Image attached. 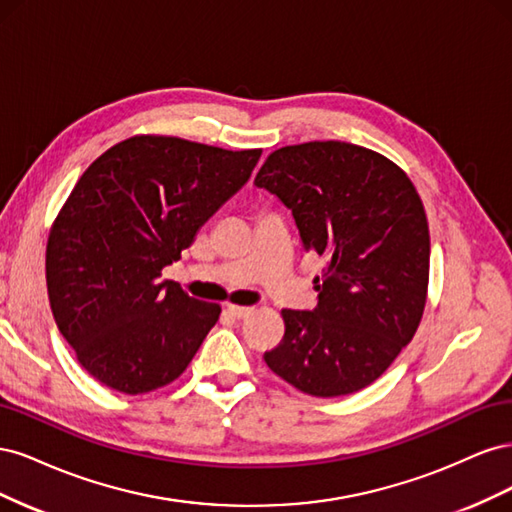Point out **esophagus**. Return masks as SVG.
<instances>
[{
	"label": "esophagus",
	"instance_id": "obj_1",
	"mask_svg": "<svg viewBox=\"0 0 512 512\" xmlns=\"http://www.w3.org/2000/svg\"><path fill=\"white\" fill-rule=\"evenodd\" d=\"M226 312L232 316V318H237V320H243V318H247L250 316L254 309L252 307H239V305H228L226 307Z\"/></svg>",
	"mask_w": 512,
	"mask_h": 512
}]
</instances>
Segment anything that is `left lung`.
<instances>
[{
	"label": "left lung",
	"mask_w": 512,
	"mask_h": 512,
	"mask_svg": "<svg viewBox=\"0 0 512 512\" xmlns=\"http://www.w3.org/2000/svg\"><path fill=\"white\" fill-rule=\"evenodd\" d=\"M254 185L292 211L303 250L324 258L318 305L282 309L286 331L265 363L314 397L365 389L423 316L429 226L421 196L391 160L339 141L273 151Z\"/></svg>",
	"instance_id": "obj_1"
}]
</instances>
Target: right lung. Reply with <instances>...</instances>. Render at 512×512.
<instances>
[{"mask_svg": "<svg viewBox=\"0 0 512 512\" xmlns=\"http://www.w3.org/2000/svg\"><path fill=\"white\" fill-rule=\"evenodd\" d=\"M260 153L132 136L74 185L46 245V286L61 335L96 380L141 395L190 365L222 309L160 275L243 188Z\"/></svg>", "mask_w": 512, "mask_h": 512, "instance_id": "right-lung-1", "label": "right lung"}]
</instances>
